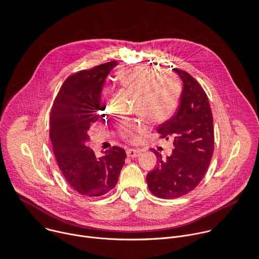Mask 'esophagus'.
Wrapping results in <instances>:
<instances>
[{"label":"esophagus","instance_id":"1","mask_svg":"<svg viewBox=\"0 0 259 259\" xmlns=\"http://www.w3.org/2000/svg\"><path fill=\"white\" fill-rule=\"evenodd\" d=\"M141 153H142L141 150H138V149H127L126 150V155L131 158H136V157L140 156Z\"/></svg>","mask_w":259,"mask_h":259}]
</instances>
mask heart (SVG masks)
<instances>
[{"label": "heart", "instance_id": "1", "mask_svg": "<svg viewBox=\"0 0 259 259\" xmlns=\"http://www.w3.org/2000/svg\"><path fill=\"white\" fill-rule=\"evenodd\" d=\"M121 84L138 96L137 108L150 121L163 122L177 110L181 88L178 79L169 73L160 74L152 67L134 66L119 73ZM143 124L134 120H123L120 124L122 135L134 140L135 134L143 130Z\"/></svg>", "mask_w": 259, "mask_h": 259}]
</instances>
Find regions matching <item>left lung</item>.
<instances>
[{
  "label": "left lung",
  "instance_id": "obj_1",
  "mask_svg": "<svg viewBox=\"0 0 259 259\" xmlns=\"http://www.w3.org/2000/svg\"><path fill=\"white\" fill-rule=\"evenodd\" d=\"M182 79L183 91L176 114L159 124L161 138L174 139L169 156L152 150L157 165L147 175L150 192L162 199H175L195 189L207 171L214 148L213 118L202 87L188 72L172 69Z\"/></svg>",
  "mask_w": 259,
  "mask_h": 259
}]
</instances>
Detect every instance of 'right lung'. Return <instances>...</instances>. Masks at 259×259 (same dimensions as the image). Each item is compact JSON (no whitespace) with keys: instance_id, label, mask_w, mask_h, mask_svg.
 Wrapping results in <instances>:
<instances>
[{"instance_id":"right-lung-1","label":"right lung","mask_w":259,"mask_h":259,"mask_svg":"<svg viewBox=\"0 0 259 259\" xmlns=\"http://www.w3.org/2000/svg\"><path fill=\"white\" fill-rule=\"evenodd\" d=\"M116 61L70 75L63 82L50 115V139L60 170L80 195L99 197L117 184L126 158L117 146L97 158L87 146L90 125L100 118L101 94Z\"/></svg>"}]
</instances>
